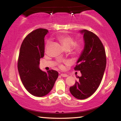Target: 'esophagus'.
Listing matches in <instances>:
<instances>
[{"label":"esophagus","instance_id":"obj_1","mask_svg":"<svg viewBox=\"0 0 121 121\" xmlns=\"http://www.w3.org/2000/svg\"><path fill=\"white\" fill-rule=\"evenodd\" d=\"M60 75H61V76H62V77H67L68 76L66 74H64V73H61Z\"/></svg>","mask_w":121,"mask_h":121}]
</instances>
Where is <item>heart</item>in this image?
<instances>
[{
  "instance_id": "obj_1",
  "label": "heart",
  "mask_w": 121,
  "mask_h": 121,
  "mask_svg": "<svg viewBox=\"0 0 121 121\" xmlns=\"http://www.w3.org/2000/svg\"><path fill=\"white\" fill-rule=\"evenodd\" d=\"M59 42L66 49L71 50L74 53H78L82 49V46L80 43H75L73 37L68 35H61L57 37ZM49 44V42L47 44V47Z\"/></svg>"
}]
</instances>
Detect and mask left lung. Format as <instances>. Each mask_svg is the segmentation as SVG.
<instances>
[{"label":"left lung","mask_w":121,"mask_h":121,"mask_svg":"<svg viewBox=\"0 0 121 121\" xmlns=\"http://www.w3.org/2000/svg\"><path fill=\"white\" fill-rule=\"evenodd\" d=\"M84 48L74 67L80 71L82 76L69 88L75 98L84 99L95 92L99 86L105 71L107 58L103 44L98 37L87 30H82Z\"/></svg>","instance_id":"1"}]
</instances>
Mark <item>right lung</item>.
Masks as SVG:
<instances>
[{"label": "right lung", "instance_id": "obj_1", "mask_svg": "<svg viewBox=\"0 0 121 121\" xmlns=\"http://www.w3.org/2000/svg\"><path fill=\"white\" fill-rule=\"evenodd\" d=\"M48 30L39 28L26 36L22 43L18 60V70L22 82L32 95L43 97L49 93L58 78V72L39 69L40 59L44 56V37Z\"/></svg>", "mask_w": 121, "mask_h": 121}]
</instances>
